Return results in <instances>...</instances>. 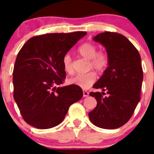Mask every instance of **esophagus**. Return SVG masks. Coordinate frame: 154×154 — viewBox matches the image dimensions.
Here are the masks:
<instances>
[{"label":"esophagus","mask_w":154,"mask_h":154,"mask_svg":"<svg viewBox=\"0 0 154 154\" xmlns=\"http://www.w3.org/2000/svg\"><path fill=\"white\" fill-rule=\"evenodd\" d=\"M83 97H88V95H89V92L85 90H83Z\"/></svg>","instance_id":"1"}]
</instances>
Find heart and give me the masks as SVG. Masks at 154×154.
<instances>
[{"mask_svg":"<svg viewBox=\"0 0 154 154\" xmlns=\"http://www.w3.org/2000/svg\"><path fill=\"white\" fill-rule=\"evenodd\" d=\"M80 55L90 60V67L98 72H103L109 66V59L106 52H97V48L91 43H85L78 49ZM63 66L66 72H72V60L69 54H66L63 57ZM96 74L89 72L85 74H78L69 79V83L76 85L83 89H88L96 81Z\"/></svg>","mask_w":154,"mask_h":154,"instance_id":"b5f03b06","label":"heart"}]
</instances>
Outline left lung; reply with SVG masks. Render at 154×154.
<instances>
[{"mask_svg":"<svg viewBox=\"0 0 154 154\" xmlns=\"http://www.w3.org/2000/svg\"><path fill=\"white\" fill-rule=\"evenodd\" d=\"M106 48L109 66L93 88L100 92H90L97 104L89 113L94 125L104 129H116L127 123L140 101L143 81L141 57L138 50L123 35L105 31L93 38ZM106 91L108 95L103 97Z\"/></svg>","mask_w":154,"mask_h":154,"instance_id":"1","label":"left lung"}]
</instances>
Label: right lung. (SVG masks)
I'll return each instance as SVG.
<instances>
[{"label":"right lung","mask_w":154,"mask_h":154,"mask_svg":"<svg viewBox=\"0 0 154 154\" xmlns=\"http://www.w3.org/2000/svg\"><path fill=\"white\" fill-rule=\"evenodd\" d=\"M85 31L47 33L31 38L17 56L13 70L14 99L23 119L38 129L62 122L69 106L83 97L74 85L58 87L66 71L63 57Z\"/></svg>","instance_id":"add662e5"}]
</instances>
